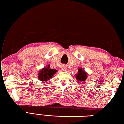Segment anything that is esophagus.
<instances>
[{
  "mask_svg": "<svg viewBox=\"0 0 124 124\" xmlns=\"http://www.w3.org/2000/svg\"><path fill=\"white\" fill-rule=\"evenodd\" d=\"M61 69L62 71H66L67 70V67L65 66V65L63 64L61 66Z\"/></svg>",
  "mask_w": 124,
  "mask_h": 124,
  "instance_id": "obj_1",
  "label": "esophagus"
}]
</instances>
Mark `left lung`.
<instances>
[{"mask_svg": "<svg viewBox=\"0 0 124 124\" xmlns=\"http://www.w3.org/2000/svg\"><path fill=\"white\" fill-rule=\"evenodd\" d=\"M75 79L78 81H84L87 79V73L85 72L83 68H78V72L77 74L75 75Z\"/></svg>", "mask_w": 124, "mask_h": 124, "instance_id": "left-lung-1", "label": "left lung"}]
</instances>
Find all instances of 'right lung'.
<instances>
[{
	"label": "right lung",
	"instance_id": "add662e5",
	"mask_svg": "<svg viewBox=\"0 0 124 124\" xmlns=\"http://www.w3.org/2000/svg\"><path fill=\"white\" fill-rule=\"evenodd\" d=\"M57 72V70L50 68V65L44 67L39 71L38 78L41 81H46L53 77L54 75Z\"/></svg>",
	"mask_w": 124,
	"mask_h": 124
}]
</instances>
